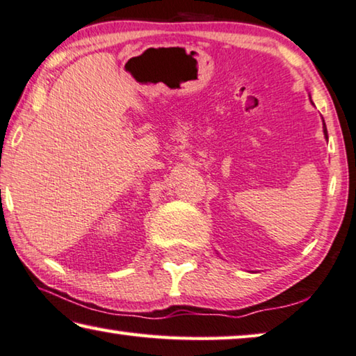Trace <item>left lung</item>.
<instances>
[{"label": "left lung", "instance_id": "8db88e82", "mask_svg": "<svg viewBox=\"0 0 356 356\" xmlns=\"http://www.w3.org/2000/svg\"><path fill=\"white\" fill-rule=\"evenodd\" d=\"M323 136H325V138L328 140V131H326V124H325V121H323Z\"/></svg>", "mask_w": 356, "mask_h": 356}]
</instances>
